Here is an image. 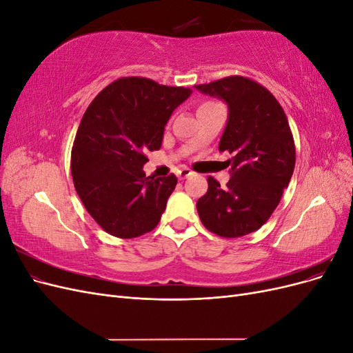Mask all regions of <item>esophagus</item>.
Here are the masks:
<instances>
[{
	"mask_svg": "<svg viewBox=\"0 0 353 353\" xmlns=\"http://www.w3.org/2000/svg\"><path fill=\"white\" fill-rule=\"evenodd\" d=\"M193 175V172H191V170L188 169V168H183L179 170V178L181 179H184V178H188V176H191Z\"/></svg>",
	"mask_w": 353,
	"mask_h": 353,
	"instance_id": "1",
	"label": "esophagus"
}]
</instances>
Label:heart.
Segmentation results:
<instances>
[{"label":"heart","instance_id":"obj_1","mask_svg":"<svg viewBox=\"0 0 353 353\" xmlns=\"http://www.w3.org/2000/svg\"><path fill=\"white\" fill-rule=\"evenodd\" d=\"M213 104H216V103H212V101H205V103H201V104L199 105L197 112H199V110H203V109H208V108H210V105H213Z\"/></svg>","mask_w":353,"mask_h":353}]
</instances>
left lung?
<instances>
[{"label":"left lung","mask_w":353,"mask_h":353,"mask_svg":"<svg viewBox=\"0 0 353 353\" xmlns=\"http://www.w3.org/2000/svg\"><path fill=\"white\" fill-rule=\"evenodd\" d=\"M194 88L227 104L219 150L232 154L225 187L208 178V193L196 205L199 216L221 237H241L270 219L290 183L296 160L290 126L274 95L248 78L230 77Z\"/></svg>","instance_id":"8db88e82"}]
</instances>
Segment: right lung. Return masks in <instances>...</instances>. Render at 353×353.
<instances>
[{
  "label": "right lung",
  "instance_id": "add662e5",
  "mask_svg": "<svg viewBox=\"0 0 353 353\" xmlns=\"http://www.w3.org/2000/svg\"><path fill=\"white\" fill-rule=\"evenodd\" d=\"M191 94L152 79L122 78L85 112L72 148V178L85 209L110 236L140 237L159 223L176 176H147L145 153L162 147L169 117Z\"/></svg>",
  "mask_w": 353,
  "mask_h": 353
}]
</instances>
